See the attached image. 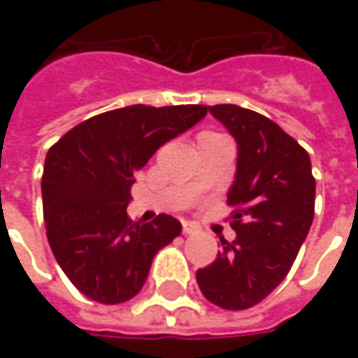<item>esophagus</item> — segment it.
<instances>
[{
  "label": "esophagus",
  "instance_id": "1",
  "mask_svg": "<svg viewBox=\"0 0 358 358\" xmlns=\"http://www.w3.org/2000/svg\"><path fill=\"white\" fill-rule=\"evenodd\" d=\"M182 230H184V234H195L197 232V226H195L194 222H187V220H184V222H182Z\"/></svg>",
  "mask_w": 358,
  "mask_h": 358
}]
</instances>
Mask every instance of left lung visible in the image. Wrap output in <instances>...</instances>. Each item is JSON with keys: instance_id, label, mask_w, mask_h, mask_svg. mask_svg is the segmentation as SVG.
<instances>
[{"instance_id": "left-lung-1", "label": "left lung", "mask_w": 358, "mask_h": 358, "mask_svg": "<svg viewBox=\"0 0 358 358\" xmlns=\"http://www.w3.org/2000/svg\"><path fill=\"white\" fill-rule=\"evenodd\" d=\"M238 143L228 192L236 240L197 270L201 293L226 310L261 303L287 276L315 217L316 182L305 149L276 122L238 105H213Z\"/></svg>"}]
</instances>
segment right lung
<instances>
[{"label": "right lung", "instance_id": "1", "mask_svg": "<svg viewBox=\"0 0 358 358\" xmlns=\"http://www.w3.org/2000/svg\"><path fill=\"white\" fill-rule=\"evenodd\" d=\"M207 105H130L84 120L48 151L42 176L48 241L74 287L117 305L140 292L153 257L182 232L171 215H126L136 172L207 115Z\"/></svg>", "mask_w": 358, "mask_h": 358}]
</instances>
